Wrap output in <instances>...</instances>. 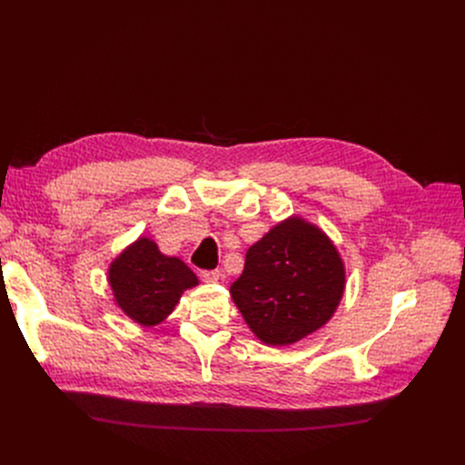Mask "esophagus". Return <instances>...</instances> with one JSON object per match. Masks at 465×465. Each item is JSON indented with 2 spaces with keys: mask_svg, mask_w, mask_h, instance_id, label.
<instances>
[{
  "mask_svg": "<svg viewBox=\"0 0 465 465\" xmlns=\"http://www.w3.org/2000/svg\"><path fill=\"white\" fill-rule=\"evenodd\" d=\"M202 277L205 282H218L223 279V272L220 270H211V272H202Z\"/></svg>",
  "mask_w": 465,
  "mask_h": 465,
  "instance_id": "1",
  "label": "esophagus"
}]
</instances>
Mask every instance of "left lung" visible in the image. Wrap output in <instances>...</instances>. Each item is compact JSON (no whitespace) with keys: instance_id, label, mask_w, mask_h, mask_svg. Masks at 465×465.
Returning a JSON list of instances; mask_svg holds the SVG:
<instances>
[{"instance_id":"left-lung-1","label":"left lung","mask_w":465,"mask_h":465,"mask_svg":"<svg viewBox=\"0 0 465 465\" xmlns=\"http://www.w3.org/2000/svg\"><path fill=\"white\" fill-rule=\"evenodd\" d=\"M345 292V263L330 237L300 216L273 226L247 251L230 294L254 335L286 347L322 328Z\"/></svg>"}]
</instances>
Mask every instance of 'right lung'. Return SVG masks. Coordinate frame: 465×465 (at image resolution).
I'll return each instance as SVG.
<instances>
[{"label":"right lung","mask_w":465,"mask_h":465,"mask_svg":"<svg viewBox=\"0 0 465 465\" xmlns=\"http://www.w3.org/2000/svg\"><path fill=\"white\" fill-rule=\"evenodd\" d=\"M116 305L141 326H156L171 314L198 277L177 256H165L149 237H139L109 265Z\"/></svg>","instance_id":"1"}]
</instances>
